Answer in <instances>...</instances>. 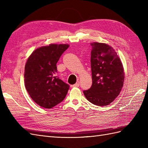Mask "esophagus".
Masks as SVG:
<instances>
[{
	"label": "esophagus",
	"instance_id": "34e87169",
	"mask_svg": "<svg viewBox=\"0 0 148 148\" xmlns=\"http://www.w3.org/2000/svg\"><path fill=\"white\" fill-rule=\"evenodd\" d=\"M79 85H80V83H79V81H77L76 83H75V84H74V85H73L72 86L74 87V88H77V87L79 86Z\"/></svg>",
	"mask_w": 148,
	"mask_h": 148
}]
</instances>
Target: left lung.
Listing matches in <instances>:
<instances>
[{"label": "left lung", "mask_w": 148, "mask_h": 148, "mask_svg": "<svg viewBox=\"0 0 148 148\" xmlns=\"http://www.w3.org/2000/svg\"><path fill=\"white\" fill-rule=\"evenodd\" d=\"M90 45L92 84L83 92L90 103L104 106L111 103L121 92L124 81L123 67L114 49L109 45L99 42Z\"/></svg>", "instance_id": "8db88e82"}]
</instances>
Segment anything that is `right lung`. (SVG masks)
<instances>
[{
	"label": "right lung",
	"instance_id": "add662e5",
	"mask_svg": "<svg viewBox=\"0 0 148 148\" xmlns=\"http://www.w3.org/2000/svg\"><path fill=\"white\" fill-rule=\"evenodd\" d=\"M68 44H50L37 49L25 66V88L32 99L40 106L50 109L65 99L69 85L56 75V64Z\"/></svg>",
	"mask_w": 148,
	"mask_h": 148
}]
</instances>
